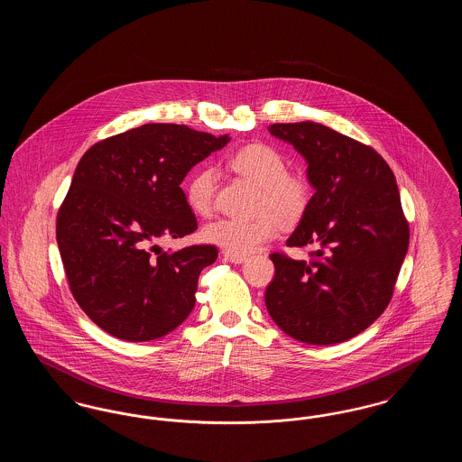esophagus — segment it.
Segmentation results:
<instances>
[{
    "mask_svg": "<svg viewBox=\"0 0 462 462\" xmlns=\"http://www.w3.org/2000/svg\"><path fill=\"white\" fill-rule=\"evenodd\" d=\"M223 258H225L226 262L236 264L244 263V262H245V256H244V254H236V253H228V251L223 253Z\"/></svg>",
    "mask_w": 462,
    "mask_h": 462,
    "instance_id": "obj_1",
    "label": "esophagus"
}]
</instances>
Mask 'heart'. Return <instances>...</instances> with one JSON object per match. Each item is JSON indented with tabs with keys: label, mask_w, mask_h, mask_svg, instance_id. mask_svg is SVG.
I'll use <instances>...</instances> for the list:
<instances>
[{
	"label": "heart",
	"mask_w": 462,
	"mask_h": 462,
	"mask_svg": "<svg viewBox=\"0 0 462 462\" xmlns=\"http://www.w3.org/2000/svg\"><path fill=\"white\" fill-rule=\"evenodd\" d=\"M230 166L242 178L260 187L258 213L251 218H220L204 226L202 237L228 253L249 254L264 242L273 239L281 220L294 223L303 217L310 200L307 180L287 173L284 155L264 143L242 147L230 157ZM215 171L204 168L185 187L189 208L200 217L213 209Z\"/></svg>",
	"instance_id": "heart-1"
}]
</instances>
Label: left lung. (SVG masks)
<instances>
[{
    "mask_svg": "<svg viewBox=\"0 0 462 462\" xmlns=\"http://www.w3.org/2000/svg\"><path fill=\"white\" fill-rule=\"evenodd\" d=\"M268 132L307 159L308 200L289 247H315L310 262L272 253L264 305L273 322L308 345H334L367 329L388 307L409 247L388 162L324 125L277 123Z\"/></svg>",
    "mask_w": 462,
    "mask_h": 462,
    "instance_id": "left-lung-1",
    "label": "left lung"
}]
</instances>
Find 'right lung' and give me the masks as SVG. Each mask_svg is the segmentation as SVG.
Returning a JSON list of instances; mask_svg holds the SVG:
<instances>
[{
    "label": "right lung",
    "instance_id": "1",
    "mask_svg": "<svg viewBox=\"0 0 462 462\" xmlns=\"http://www.w3.org/2000/svg\"><path fill=\"white\" fill-rule=\"evenodd\" d=\"M230 142L185 125L152 123L95 143L81 157L57 217V244L74 300L125 341L175 330L196 305L211 244L162 251L198 228L180 183Z\"/></svg>",
    "mask_w": 462,
    "mask_h": 462
}]
</instances>
